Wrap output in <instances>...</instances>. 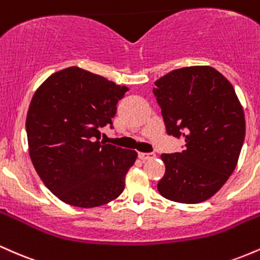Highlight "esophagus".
I'll list each match as a JSON object with an SVG mask.
<instances>
[{
	"instance_id": "obj_1",
	"label": "esophagus",
	"mask_w": 260,
	"mask_h": 260,
	"mask_svg": "<svg viewBox=\"0 0 260 260\" xmlns=\"http://www.w3.org/2000/svg\"><path fill=\"white\" fill-rule=\"evenodd\" d=\"M139 159L143 160V161H148V160H153L156 155L154 153H139L138 154Z\"/></svg>"
}]
</instances>
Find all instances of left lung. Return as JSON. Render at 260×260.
Wrapping results in <instances>:
<instances>
[{
    "label": "left lung",
    "instance_id": "obj_1",
    "mask_svg": "<svg viewBox=\"0 0 260 260\" xmlns=\"http://www.w3.org/2000/svg\"><path fill=\"white\" fill-rule=\"evenodd\" d=\"M155 85L166 132L186 142L181 153L161 155L166 171L157 190L178 203L207 201L232 175L244 142V113L234 86L209 66L174 70Z\"/></svg>",
    "mask_w": 260,
    "mask_h": 260
}]
</instances>
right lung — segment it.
<instances>
[{"label":"right lung","instance_id":"1","mask_svg":"<svg viewBox=\"0 0 260 260\" xmlns=\"http://www.w3.org/2000/svg\"><path fill=\"white\" fill-rule=\"evenodd\" d=\"M127 90L68 67L35 91L25 122L29 154L41 181L62 202L94 208L123 192L137 153L100 142V128H113L117 103Z\"/></svg>","mask_w":260,"mask_h":260}]
</instances>
